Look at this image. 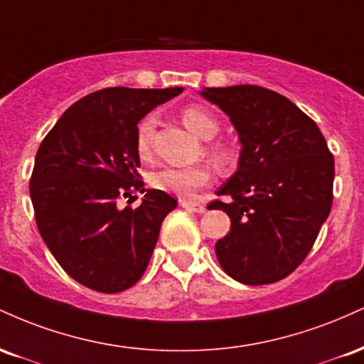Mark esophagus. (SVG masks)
<instances>
[{
	"label": "esophagus",
	"instance_id": "34e87169",
	"mask_svg": "<svg viewBox=\"0 0 364 364\" xmlns=\"http://www.w3.org/2000/svg\"><path fill=\"white\" fill-rule=\"evenodd\" d=\"M181 207L186 208V210L196 212V214H202V212H205V205H202V203H198V202H191V200H181Z\"/></svg>",
	"mask_w": 364,
	"mask_h": 364
}]
</instances>
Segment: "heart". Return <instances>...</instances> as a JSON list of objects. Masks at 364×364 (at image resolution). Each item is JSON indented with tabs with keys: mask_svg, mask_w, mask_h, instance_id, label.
Returning <instances> with one entry per match:
<instances>
[{
	"mask_svg": "<svg viewBox=\"0 0 364 364\" xmlns=\"http://www.w3.org/2000/svg\"><path fill=\"white\" fill-rule=\"evenodd\" d=\"M185 127L200 139H212L219 132V121L210 111L202 106H190L181 112ZM156 129V118L145 116L135 132V149L141 161H150L152 157V140ZM212 161L219 168H228L235 161V150L225 141H217L208 149ZM210 183V171L205 166H191V168H164L150 176V185L156 190L173 193L176 196H193L200 188Z\"/></svg>",
	"mask_w": 364,
	"mask_h": 364,
	"instance_id": "obj_1",
	"label": "heart"
}]
</instances>
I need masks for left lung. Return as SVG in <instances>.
I'll return each mask as SVG.
<instances>
[{"label":"left lung","mask_w":364,"mask_h":364,"mask_svg":"<svg viewBox=\"0 0 364 364\" xmlns=\"http://www.w3.org/2000/svg\"><path fill=\"white\" fill-rule=\"evenodd\" d=\"M235 124L241 141L237 171L208 208L231 219L215 243L229 277L248 286L287 277L310 253L332 208L333 156L320 128L296 104L258 85L203 89Z\"/></svg>","instance_id":"1"}]
</instances>
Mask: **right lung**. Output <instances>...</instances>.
Masks as SVG:
<instances>
[{"label": "right lung", "instance_id": "right-lung-1", "mask_svg": "<svg viewBox=\"0 0 364 364\" xmlns=\"http://www.w3.org/2000/svg\"><path fill=\"white\" fill-rule=\"evenodd\" d=\"M171 89L109 87L82 97L46 135L31 176L36 223L70 277L89 289L121 292L140 281L164 217L178 202L145 190L135 149L139 121L181 94ZM144 193L140 208L121 196Z\"/></svg>", "mask_w": 364, "mask_h": 364}]
</instances>
